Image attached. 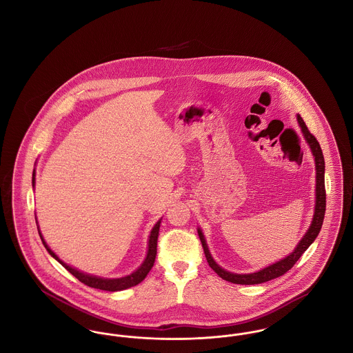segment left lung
Segmentation results:
<instances>
[{
	"label": "left lung",
	"instance_id": "1",
	"mask_svg": "<svg viewBox=\"0 0 353 353\" xmlns=\"http://www.w3.org/2000/svg\"><path fill=\"white\" fill-rule=\"evenodd\" d=\"M296 121L301 127L303 137H304L305 143L308 144L311 153L314 156V161H315V172H316L315 173L316 174L315 180H316V184H315V208H314L312 221H311L305 234L303 235L302 239L298 242L295 249L290 252L288 255H285V258L271 263L263 269L254 271V272H248V274H236V272L222 269L219 263L214 261V258L212 256L209 246H208L206 239H205V235L202 233L201 228H197V233H199V236L201 239L202 248H203L206 261H208L209 266L214 270L217 272V275H219L223 281L232 282L234 285H259V283H263V282H269L271 279H275V278L285 274L298 262V259L302 256L303 252L311 246V243L316 239V236L319 234L321 225H323V219H324V213H325L324 156H323V152H321L318 140L315 139V136L310 134L305 123L303 121L302 117L299 114H296Z\"/></svg>",
	"mask_w": 353,
	"mask_h": 353
}]
</instances>
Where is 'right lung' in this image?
Wrapping results in <instances>:
<instances>
[{"label":"right lung","instance_id":"add662e5","mask_svg":"<svg viewBox=\"0 0 353 353\" xmlns=\"http://www.w3.org/2000/svg\"><path fill=\"white\" fill-rule=\"evenodd\" d=\"M32 185L35 186V168L33 170V179H32ZM161 219H159L153 228H152L151 233L148 236V248H147V254H145V258L144 261L141 262V265L137 268V269L132 271L131 274L128 275H124V276H120V278H103V276H98V275H91V274H87L83 272L81 270L75 269L72 266H70L68 263H65L55 252L51 250L49 248V245L46 243V241L43 239V235L39 230V226L37 225L38 228V233L39 236L42 239V243L43 246L46 248V250L49 252L51 256L58 261L65 269L68 270V272H71L78 281H81L84 285H90L92 288H99L103 291H121V290H127L130 287H134V285H139L140 282H143L147 276V274L151 271L152 266L154 263V258H156V254H157V238H159V232H160V223H161ZM37 221V219H35ZM38 223V221H37Z\"/></svg>","mask_w":353,"mask_h":353}]
</instances>
